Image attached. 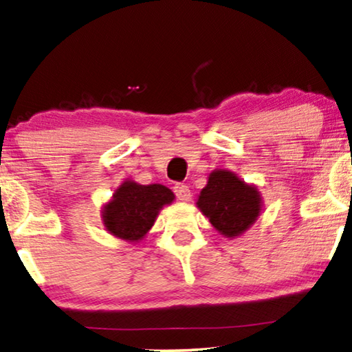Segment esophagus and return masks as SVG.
Segmentation results:
<instances>
[{
  "mask_svg": "<svg viewBox=\"0 0 352 352\" xmlns=\"http://www.w3.org/2000/svg\"><path fill=\"white\" fill-rule=\"evenodd\" d=\"M174 192H175L178 201H182V202L190 201V197H191L190 186L183 185V183H177V185L174 186Z\"/></svg>",
  "mask_w": 352,
  "mask_h": 352,
  "instance_id": "obj_1",
  "label": "esophagus"
}]
</instances>
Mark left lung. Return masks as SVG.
Here are the masks:
<instances>
[{"label": "left lung", "mask_w": 352, "mask_h": 352, "mask_svg": "<svg viewBox=\"0 0 352 352\" xmlns=\"http://www.w3.org/2000/svg\"><path fill=\"white\" fill-rule=\"evenodd\" d=\"M196 206L218 232L235 239L258 219L262 197L258 188L245 183L234 172L214 169L199 194Z\"/></svg>", "instance_id": "obj_1"}]
</instances>
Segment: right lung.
I'll return each mask as SVG.
<instances>
[{
    "mask_svg": "<svg viewBox=\"0 0 352 352\" xmlns=\"http://www.w3.org/2000/svg\"><path fill=\"white\" fill-rule=\"evenodd\" d=\"M174 199V192L164 185H139L126 180L104 206L102 224L115 237L139 242L155 224L160 210Z\"/></svg>",
    "mask_w": 352,
    "mask_h": 352,
    "instance_id": "add662e5",
    "label": "right lung"
}]
</instances>
